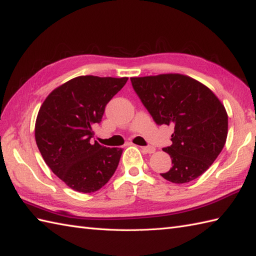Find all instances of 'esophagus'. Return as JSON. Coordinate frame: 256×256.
<instances>
[{"label": "esophagus", "instance_id": "1", "mask_svg": "<svg viewBox=\"0 0 256 256\" xmlns=\"http://www.w3.org/2000/svg\"><path fill=\"white\" fill-rule=\"evenodd\" d=\"M141 150L146 153H154L156 152V148L154 146H141Z\"/></svg>", "mask_w": 256, "mask_h": 256}]
</instances>
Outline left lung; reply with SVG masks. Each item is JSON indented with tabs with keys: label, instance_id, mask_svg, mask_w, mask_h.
Returning <instances> with one entry per match:
<instances>
[{
	"label": "left lung",
	"instance_id": "8db88e82",
	"mask_svg": "<svg viewBox=\"0 0 256 256\" xmlns=\"http://www.w3.org/2000/svg\"><path fill=\"white\" fill-rule=\"evenodd\" d=\"M153 120L174 127L172 144L163 151L172 168L162 178L184 184L206 172L224 149L228 114L206 85L178 73L130 78Z\"/></svg>",
	"mask_w": 256,
	"mask_h": 256
}]
</instances>
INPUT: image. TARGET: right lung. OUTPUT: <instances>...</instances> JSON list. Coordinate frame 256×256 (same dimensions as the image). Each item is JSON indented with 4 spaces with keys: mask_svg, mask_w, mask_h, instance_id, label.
<instances>
[{
    "mask_svg": "<svg viewBox=\"0 0 256 256\" xmlns=\"http://www.w3.org/2000/svg\"><path fill=\"white\" fill-rule=\"evenodd\" d=\"M127 81L76 76L54 88L40 106L35 124L37 146L51 171L70 188L96 192L115 173L122 149L93 142L92 128Z\"/></svg>",
    "mask_w": 256,
    "mask_h": 256,
    "instance_id": "obj_1",
    "label": "right lung"
}]
</instances>
